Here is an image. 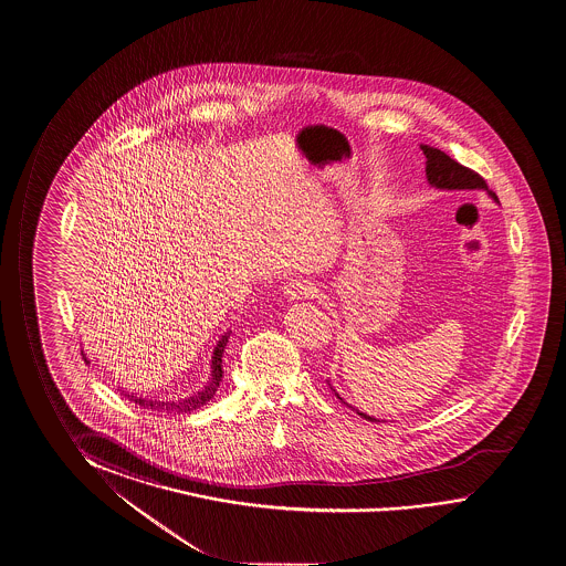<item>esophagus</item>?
Wrapping results in <instances>:
<instances>
[{"label":"esophagus","instance_id":"34e87169","mask_svg":"<svg viewBox=\"0 0 566 566\" xmlns=\"http://www.w3.org/2000/svg\"><path fill=\"white\" fill-rule=\"evenodd\" d=\"M318 293L313 281L308 279H291L285 285V296L289 301H301V298H313Z\"/></svg>","mask_w":566,"mask_h":566}]
</instances>
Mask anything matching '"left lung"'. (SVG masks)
Listing matches in <instances>:
<instances>
[{
	"instance_id": "1",
	"label": "left lung",
	"mask_w": 566,
	"mask_h": 566,
	"mask_svg": "<svg viewBox=\"0 0 566 566\" xmlns=\"http://www.w3.org/2000/svg\"><path fill=\"white\" fill-rule=\"evenodd\" d=\"M420 148H422L423 156H426V178H428V184H430L431 187L443 189V191H473V189H482V191H486L497 203L496 193L490 191L486 181H484L476 171L464 168L459 161L453 160L451 156L441 153V150L433 148V146L422 144ZM336 397L339 398L338 392H336ZM339 400H342V398H339ZM342 402H344V400H342ZM344 405H347V402H344ZM349 408L359 413L365 420H369V422H379V420H375L371 416L359 412L354 406H349Z\"/></svg>"
}]
</instances>
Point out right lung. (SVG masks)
<instances>
[{
  "label": "right lung",
  "instance_id": "1",
  "mask_svg": "<svg viewBox=\"0 0 566 566\" xmlns=\"http://www.w3.org/2000/svg\"><path fill=\"white\" fill-rule=\"evenodd\" d=\"M228 338H230V332H227V334L219 339V344H217L214 352H212L211 377L207 380L203 390H199L193 397L186 398V400H176V402H174V400H169V402H158V400H146V398L133 397V395H125V397L135 400V405L144 406V408H153V410H158V412H160V410L168 413L193 412L197 408L207 405V402L214 397L217 388H219L220 380H222V354H224ZM82 355H84V352H82Z\"/></svg>",
  "mask_w": 566,
  "mask_h": 566
}]
</instances>
